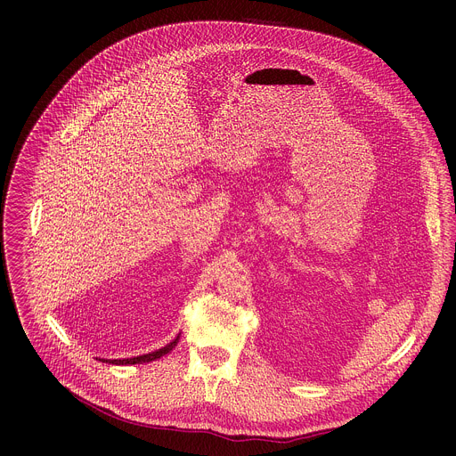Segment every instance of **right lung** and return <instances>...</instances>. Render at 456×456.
<instances>
[{"label": "right lung", "mask_w": 456, "mask_h": 456, "mask_svg": "<svg viewBox=\"0 0 456 456\" xmlns=\"http://www.w3.org/2000/svg\"><path fill=\"white\" fill-rule=\"evenodd\" d=\"M178 339H180V334L171 341V343H167L166 346H162V348H159V350H155V352H150V354H144V355H137V357H127V359H99V361H102V362H108V364H117V366H126V364H142V362H151V361H157V359H160L162 355H166V354H169L175 346H176V343H178Z\"/></svg>", "instance_id": "right-lung-1"}]
</instances>
